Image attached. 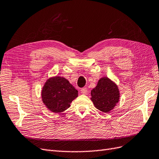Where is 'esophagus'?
Listing matches in <instances>:
<instances>
[{"instance_id":"obj_1","label":"esophagus","mask_w":159,"mask_h":159,"mask_svg":"<svg viewBox=\"0 0 159 159\" xmlns=\"http://www.w3.org/2000/svg\"><path fill=\"white\" fill-rule=\"evenodd\" d=\"M81 93L82 94H86L88 93V89L86 88H82L81 89Z\"/></svg>"}]
</instances>
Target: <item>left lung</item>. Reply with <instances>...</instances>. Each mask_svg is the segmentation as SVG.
<instances>
[{
    "label": "left lung",
    "instance_id": "8db88e82",
    "mask_svg": "<svg viewBox=\"0 0 159 159\" xmlns=\"http://www.w3.org/2000/svg\"><path fill=\"white\" fill-rule=\"evenodd\" d=\"M91 100L94 106L103 112L113 110L120 100L118 85L108 77H102L91 91Z\"/></svg>",
    "mask_w": 159,
    "mask_h": 159
}]
</instances>
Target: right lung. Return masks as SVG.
Instances as JSON below:
<instances>
[{"instance_id": "add662e5", "label": "right lung", "mask_w": 159, "mask_h": 159, "mask_svg": "<svg viewBox=\"0 0 159 159\" xmlns=\"http://www.w3.org/2000/svg\"><path fill=\"white\" fill-rule=\"evenodd\" d=\"M78 96V90L67 79L60 76L49 78L41 90L43 102L53 113L59 114L69 108Z\"/></svg>"}]
</instances>
